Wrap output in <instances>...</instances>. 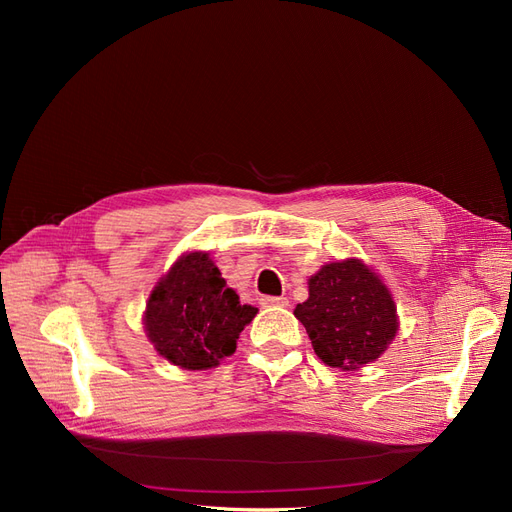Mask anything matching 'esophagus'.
<instances>
[{
    "label": "esophagus",
    "mask_w": 512,
    "mask_h": 512,
    "mask_svg": "<svg viewBox=\"0 0 512 512\" xmlns=\"http://www.w3.org/2000/svg\"><path fill=\"white\" fill-rule=\"evenodd\" d=\"M260 303L265 307H288V299L286 297H262Z\"/></svg>",
    "instance_id": "34e87169"
}]
</instances>
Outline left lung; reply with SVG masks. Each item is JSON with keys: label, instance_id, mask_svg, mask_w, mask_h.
Here are the masks:
<instances>
[{"label": "left lung", "instance_id": "8db88e82", "mask_svg": "<svg viewBox=\"0 0 512 512\" xmlns=\"http://www.w3.org/2000/svg\"><path fill=\"white\" fill-rule=\"evenodd\" d=\"M309 297L294 309L318 359L342 371L378 361L393 344L399 316L382 277L359 258L322 265L307 280Z\"/></svg>", "mask_w": 512, "mask_h": 512}]
</instances>
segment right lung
<instances>
[{
	"label": "right lung",
	"mask_w": 512,
	"mask_h": 512,
	"mask_svg": "<svg viewBox=\"0 0 512 512\" xmlns=\"http://www.w3.org/2000/svg\"><path fill=\"white\" fill-rule=\"evenodd\" d=\"M258 307L241 305L207 252H185L149 292L145 335L162 359L181 369L218 367L237 350Z\"/></svg>",
	"instance_id": "obj_1"
}]
</instances>
